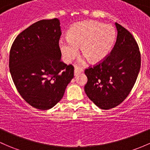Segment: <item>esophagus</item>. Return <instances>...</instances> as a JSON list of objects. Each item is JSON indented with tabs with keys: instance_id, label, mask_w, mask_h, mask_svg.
<instances>
[{
	"instance_id": "obj_1",
	"label": "esophagus",
	"mask_w": 150,
	"mask_h": 150,
	"mask_svg": "<svg viewBox=\"0 0 150 150\" xmlns=\"http://www.w3.org/2000/svg\"><path fill=\"white\" fill-rule=\"evenodd\" d=\"M82 72H83V69L80 68V67H77V66H75V71H74V74H75V75L76 76V75H79L80 73H81Z\"/></svg>"
}]
</instances>
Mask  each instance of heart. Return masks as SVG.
I'll return each instance as SVG.
<instances>
[{
  "mask_svg": "<svg viewBox=\"0 0 150 150\" xmlns=\"http://www.w3.org/2000/svg\"><path fill=\"white\" fill-rule=\"evenodd\" d=\"M115 39L116 31L111 25L84 21L74 24L68 31V38H61L59 45L67 62L75 58L80 46L81 52L85 55L80 62L84 63L88 58L92 62H98L108 56Z\"/></svg>",
  "mask_w": 150,
  "mask_h": 150,
  "instance_id": "heart-1",
  "label": "heart"
}]
</instances>
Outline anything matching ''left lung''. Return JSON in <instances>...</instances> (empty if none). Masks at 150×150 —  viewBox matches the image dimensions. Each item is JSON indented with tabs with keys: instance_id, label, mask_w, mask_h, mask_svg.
Instances as JSON below:
<instances>
[{
	"instance_id": "1",
	"label": "left lung",
	"mask_w": 150,
	"mask_h": 150,
	"mask_svg": "<svg viewBox=\"0 0 150 150\" xmlns=\"http://www.w3.org/2000/svg\"><path fill=\"white\" fill-rule=\"evenodd\" d=\"M117 38L111 53L98 64L85 70V92L101 109L119 105L128 96L137 78L141 54L132 34L118 23Z\"/></svg>"
}]
</instances>
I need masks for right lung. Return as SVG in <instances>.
Instances as JSON below:
<instances>
[{
    "mask_svg": "<svg viewBox=\"0 0 150 150\" xmlns=\"http://www.w3.org/2000/svg\"><path fill=\"white\" fill-rule=\"evenodd\" d=\"M59 19L41 20L14 40L9 55L13 81L21 96L40 110L54 106L74 77V67L61 59Z\"/></svg>",
    "mask_w": 150,
    "mask_h": 150,
    "instance_id": "add662e5",
    "label": "right lung"
}]
</instances>
